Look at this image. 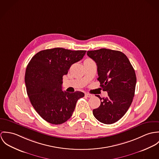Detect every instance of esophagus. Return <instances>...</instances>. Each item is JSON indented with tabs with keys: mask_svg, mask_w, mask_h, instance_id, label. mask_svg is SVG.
<instances>
[{
	"mask_svg": "<svg viewBox=\"0 0 159 159\" xmlns=\"http://www.w3.org/2000/svg\"><path fill=\"white\" fill-rule=\"evenodd\" d=\"M85 96H86L87 97H88V98H91V97H92V96H93V95H92V94H89V93H85Z\"/></svg>",
	"mask_w": 159,
	"mask_h": 159,
	"instance_id": "obj_1",
	"label": "esophagus"
}]
</instances>
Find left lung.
I'll use <instances>...</instances> for the list:
<instances>
[{
	"mask_svg": "<svg viewBox=\"0 0 159 159\" xmlns=\"http://www.w3.org/2000/svg\"><path fill=\"white\" fill-rule=\"evenodd\" d=\"M87 55L96 63L101 87L108 96L101 98V105L93 110L101 123L110 124L120 120L131 105L137 78L135 70L124 53L107 49L89 51Z\"/></svg>",
	"mask_w": 159,
	"mask_h": 159,
	"instance_id": "8db88e82",
	"label": "left lung"
}]
</instances>
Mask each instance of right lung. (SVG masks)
Instances as JSON below:
<instances>
[{
	"label": "right lung",
	"instance_id": "add662e5",
	"mask_svg": "<svg viewBox=\"0 0 159 159\" xmlns=\"http://www.w3.org/2000/svg\"><path fill=\"white\" fill-rule=\"evenodd\" d=\"M85 53L86 51L56 48L39 51L29 63L25 74L27 93L36 112L47 122H66L71 118L77 100L84 96L81 91H63L61 85L63 76Z\"/></svg>",
	"mask_w": 159,
	"mask_h": 159
}]
</instances>
